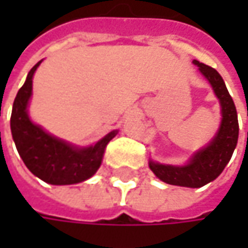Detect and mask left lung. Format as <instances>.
Segmentation results:
<instances>
[{
  "label": "left lung",
  "mask_w": 248,
  "mask_h": 248,
  "mask_svg": "<svg viewBox=\"0 0 248 248\" xmlns=\"http://www.w3.org/2000/svg\"><path fill=\"white\" fill-rule=\"evenodd\" d=\"M193 63L213 85L215 95L221 102V128L217 137L213 139V142L207 148L196 153L189 161V164L184 167H174L150 161L149 167L155 172V175L166 184L187 187H202L205 184L214 181L224 171L225 166L229 163L237 145L239 123L233 99L226 90V85L219 73L211 66H207L199 61H193Z\"/></svg>",
  "instance_id": "left-lung-1"
}]
</instances>
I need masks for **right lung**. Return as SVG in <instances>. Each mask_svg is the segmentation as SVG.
Segmentation results:
<instances>
[{
    "label": "right lung",
    "instance_id": "right-lung-1",
    "mask_svg": "<svg viewBox=\"0 0 248 248\" xmlns=\"http://www.w3.org/2000/svg\"><path fill=\"white\" fill-rule=\"evenodd\" d=\"M40 63L29 72L26 82L15 98L11 116L12 138L26 167L44 182L51 185L78 184L98 171L105 148L117 131H111L95 146L77 149L33 124L26 109L31 96L33 74Z\"/></svg>",
    "mask_w": 248,
    "mask_h": 248
}]
</instances>
